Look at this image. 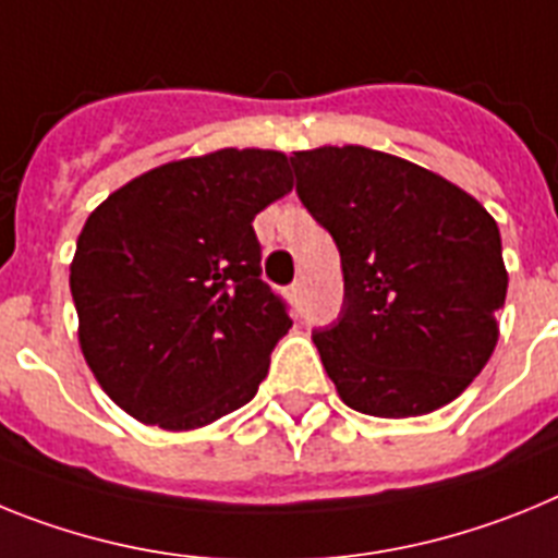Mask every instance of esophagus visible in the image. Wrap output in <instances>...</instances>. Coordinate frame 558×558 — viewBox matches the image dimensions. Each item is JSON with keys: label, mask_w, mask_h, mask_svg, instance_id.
<instances>
[{"label": "esophagus", "mask_w": 558, "mask_h": 558, "mask_svg": "<svg viewBox=\"0 0 558 558\" xmlns=\"http://www.w3.org/2000/svg\"><path fill=\"white\" fill-rule=\"evenodd\" d=\"M303 292H306V286H303V280H294L289 289H286V294H289V303L292 306H300V300H303Z\"/></svg>", "instance_id": "esophagus-1"}]
</instances>
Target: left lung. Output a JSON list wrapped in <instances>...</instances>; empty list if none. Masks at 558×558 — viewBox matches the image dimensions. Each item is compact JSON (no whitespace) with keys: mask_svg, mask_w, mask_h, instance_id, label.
Masks as SVG:
<instances>
[{"mask_svg":"<svg viewBox=\"0 0 558 558\" xmlns=\"http://www.w3.org/2000/svg\"><path fill=\"white\" fill-rule=\"evenodd\" d=\"M298 196L337 241L345 303L312 339L339 399L413 418L458 399L500 339L508 272L492 213L365 145L294 151Z\"/></svg>","mask_w":558,"mask_h":558,"instance_id":"8db88e82","label":"left lung"}]
</instances>
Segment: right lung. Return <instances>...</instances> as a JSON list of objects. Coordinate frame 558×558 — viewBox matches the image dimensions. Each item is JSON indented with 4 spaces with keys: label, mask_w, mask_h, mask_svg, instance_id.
<instances>
[{
    "label": "right lung",
    "mask_w": 558,
    "mask_h": 558,
    "mask_svg": "<svg viewBox=\"0 0 558 558\" xmlns=\"http://www.w3.org/2000/svg\"><path fill=\"white\" fill-rule=\"evenodd\" d=\"M286 154L221 148L140 173L89 213L70 264L77 342L120 410L171 433L258 393L292 328L252 219L292 191Z\"/></svg>",
    "instance_id": "1"
}]
</instances>
